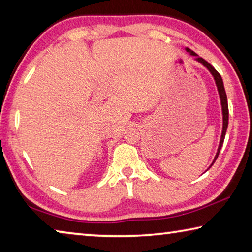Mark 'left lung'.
<instances>
[{"mask_svg": "<svg viewBox=\"0 0 252 252\" xmlns=\"http://www.w3.org/2000/svg\"><path fill=\"white\" fill-rule=\"evenodd\" d=\"M188 52H190L191 55H194L195 60L199 61L200 63H202V64L207 67V69L211 72V74L213 75V78H215L216 81V84L217 87H218V91H219V95H220V100H221V105H222V114H223V127H222V134H221V139H220V144H219V148H218V152H217L215 160H213L212 164L215 163V161L217 160V158H218L220 150H221V147H222L223 141H224V136H225V132H227L228 129V121H229V109H228V100H227V94H225V90H224V87H223V82H222V78H221V75L219 74V72L217 71L215 67H213L210 63H208L206 60L198 57V54L193 52V51H191L190 49L187 48ZM211 164V165H212ZM210 165V167H211Z\"/></svg>", "mask_w": 252, "mask_h": 252, "instance_id": "1", "label": "left lung"}]
</instances>
